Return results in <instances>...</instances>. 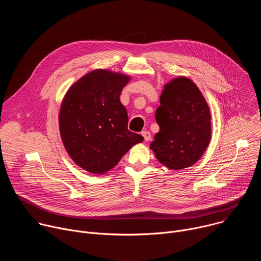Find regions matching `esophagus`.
I'll use <instances>...</instances> for the list:
<instances>
[{"label":"esophagus","instance_id":"esophagus-1","mask_svg":"<svg viewBox=\"0 0 261 261\" xmlns=\"http://www.w3.org/2000/svg\"><path fill=\"white\" fill-rule=\"evenodd\" d=\"M141 135L143 136V138H144V140H145V141H150V140H151V138H152L151 133L148 132V131H142V132H141Z\"/></svg>","mask_w":261,"mask_h":261}]
</instances>
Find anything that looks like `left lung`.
<instances>
[{"label":"left lung","mask_w":261,"mask_h":261,"mask_svg":"<svg viewBox=\"0 0 261 261\" xmlns=\"http://www.w3.org/2000/svg\"><path fill=\"white\" fill-rule=\"evenodd\" d=\"M160 127L150 148L172 170L187 168L202 156L211 140V114L197 86L186 77L164 87L156 110Z\"/></svg>","instance_id":"obj_1"}]
</instances>
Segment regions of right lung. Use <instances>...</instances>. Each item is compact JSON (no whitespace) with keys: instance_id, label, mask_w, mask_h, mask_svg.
<instances>
[{"instance_id":"right-lung-1","label":"right lung","mask_w":261,"mask_h":261,"mask_svg":"<svg viewBox=\"0 0 261 261\" xmlns=\"http://www.w3.org/2000/svg\"><path fill=\"white\" fill-rule=\"evenodd\" d=\"M123 74L94 70L67 92L60 111V131L70 157L91 173L115 167L143 137L128 130L127 110L120 101L129 82Z\"/></svg>"}]
</instances>
